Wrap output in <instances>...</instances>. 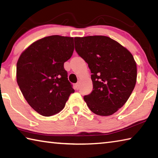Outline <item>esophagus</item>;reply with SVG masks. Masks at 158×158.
I'll return each instance as SVG.
<instances>
[{
  "label": "esophagus",
  "instance_id": "1",
  "mask_svg": "<svg viewBox=\"0 0 158 158\" xmlns=\"http://www.w3.org/2000/svg\"><path fill=\"white\" fill-rule=\"evenodd\" d=\"M79 86H80V83L79 82H77V84H75V87L77 90H79Z\"/></svg>",
  "mask_w": 158,
  "mask_h": 158
}]
</instances>
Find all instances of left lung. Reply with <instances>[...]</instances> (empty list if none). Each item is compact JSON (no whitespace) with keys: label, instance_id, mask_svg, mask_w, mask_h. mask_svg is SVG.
I'll list each match as a JSON object with an SVG mask.
<instances>
[{"label":"left lung","instance_id":"obj_1","mask_svg":"<svg viewBox=\"0 0 158 158\" xmlns=\"http://www.w3.org/2000/svg\"><path fill=\"white\" fill-rule=\"evenodd\" d=\"M77 53L90 69L93 90L84 101L93 113L110 116L130 98L137 81L133 56L118 42L106 36L74 37Z\"/></svg>","mask_w":158,"mask_h":158}]
</instances>
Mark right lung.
<instances>
[{
  "label": "right lung",
  "mask_w": 158,
  "mask_h": 158,
  "mask_svg": "<svg viewBox=\"0 0 158 158\" xmlns=\"http://www.w3.org/2000/svg\"><path fill=\"white\" fill-rule=\"evenodd\" d=\"M73 37L52 35L39 40L20 56L17 81L26 100L44 116L58 114L74 92L64 63L74 52Z\"/></svg>",
  "instance_id": "obj_1"
}]
</instances>
